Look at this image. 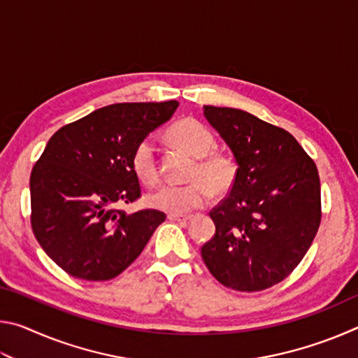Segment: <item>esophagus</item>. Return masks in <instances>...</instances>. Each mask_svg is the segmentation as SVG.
I'll return each instance as SVG.
<instances>
[{
	"mask_svg": "<svg viewBox=\"0 0 358 358\" xmlns=\"http://www.w3.org/2000/svg\"><path fill=\"white\" fill-rule=\"evenodd\" d=\"M169 220L171 221H178V222H186L191 220V216H180V215H169Z\"/></svg>",
	"mask_w": 358,
	"mask_h": 358,
	"instance_id": "esophagus-1",
	"label": "esophagus"
}]
</instances>
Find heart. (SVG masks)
<instances>
[{
	"instance_id": "heart-1",
	"label": "heart",
	"mask_w": 358,
	"mask_h": 358,
	"mask_svg": "<svg viewBox=\"0 0 358 358\" xmlns=\"http://www.w3.org/2000/svg\"><path fill=\"white\" fill-rule=\"evenodd\" d=\"M167 136L173 145L196 157L187 180L191 183L166 185L148 194L147 203L151 208L171 215H185L208 203L211 191L222 194L229 191L237 178V162L226 151H217L216 138L202 121L181 118L169 128ZM132 171L141 183L153 186L159 180L156 145L151 137H145L136 145L131 157Z\"/></svg>"
}]
</instances>
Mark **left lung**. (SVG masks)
Segmentation results:
<instances>
[{
    "label": "left lung",
    "mask_w": 358,
    "mask_h": 358,
    "mask_svg": "<svg viewBox=\"0 0 358 358\" xmlns=\"http://www.w3.org/2000/svg\"><path fill=\"white\" fill-rule=\"evenodd\" d=\"M203 108L238 169L227 197L210 211L216 232L202 259L222 286L259 292L286 280L316 237L317 167L286 129L238 108Z\"/></svg>",
    "instance_id": "1"
}]
</instances>
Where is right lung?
I'll return each instance as SVG.
<instances>
[{
	"label": "right lung",
	"mask_w": 358,
	"mask_h": 358,
	"mask_svg": "<svg viewBox=\"0 0 358 358\" xmlns=\"http://www.w3.org/2000/svg\"><path fill=\"white\" fill-rule=\"evenodd\" d=\"M177 107V101L107 106L50 137L29 177L31 227L42 250L68 275L112 280L166 221L159 210L128 215L115 205L141 199L132 151Z\"/></svg>",
	"instance_id": "1"
}]
</instances>
